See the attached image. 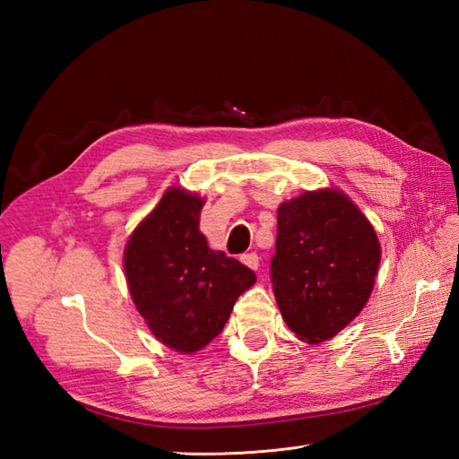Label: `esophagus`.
<instances>
[{
    "label": "esophagus",
    "instance_id": "obj_1",
    "mask_svg": "<svg viewBox=\"0 0 459 459\" xmlns=\"http://www.w3.org/2000/svg\"><path fill=\"white\" fill-rule=\"evenodd\" d=\"M240 260L245 262V264H247L248 268H252V270H256L258 264H260V258H258L256 252H248V255H242Z\"/></svg>",
    "mask_w": 459,
    "mask_h": 459
}]
</instances>
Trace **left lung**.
I'll return each instance as SVG.
<instances>
[{
    "label": "left lung",
    "instance_id": "8db88e82",
    "mask_svg": "<svg viewBox=\"0 0 459 459\" xmlns=\"http://www.w3.org/2000/svg\"><path fill=\"white\" fill-rule=\"evenodd\" d=\"M378 262L375 229L341 191L280 204L270 280L298 339L317 345L351 324L373 291Z\"/></svg>",
    "mask_w": 459,
    "mask_h": 459
}]
</instances>
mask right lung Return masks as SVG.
I'll list each match as a JSON object with an SVG mask.
<instances>
[{
	"label": "right lung",
	"instance_id": "1",
	"mask_svg": "<svg viewBox=\"0 0 459 459\" xmlns=\"http://www.w3.org/2000/svg\"><path fill=\"white\" fill-rule=\"evenodd\" d=\"M203 199L173 187L134 230L124 252L130 294L152 333L179 353L217 337L256 274L199 230Z\"/></svg>",
	"mask_w": 459,
	"mask_h": 459
}]
</instances>
